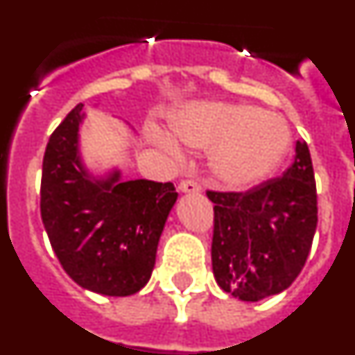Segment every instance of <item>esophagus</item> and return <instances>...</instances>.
<instances>
[{"label":"esophagus","instance_id":"34e87169","mask_svg":"<svg viewBox=\"0 0 355 355\" xmlns=\"http://www.w3.org/2000/svg\"><path fill=\"white\" fill-rule=\"evenodd\" d=\"M178 188H180V192H183V193H200L202 192V187H200V184L193 180H183Z\"/></svg>","mask_w":355,"mask_h":355}]
</instances>
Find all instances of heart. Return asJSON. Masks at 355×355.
Returning <instances> with one entry per match:
<instances>
[{
  "instance_id": "heart-1",
  "label": "heart",
  "mask_w": 355,
  "mask_h": 355,
  "mask_svg": "<svg viewBox=\"0 0 355 355\" xmlns=\"http://www.w3.org/2000/svg\"><path fill=\"white\" fill-rule=\"evenodd\" d=\"M168 124L175 139L187 146L211 147L209 171L216 183L231 190H245L265 181L290 147L286 121L249 105L190 103L174 110ZM153 139L165 149H178L162 131H155Z\"/></svg>"
}]
</instances>
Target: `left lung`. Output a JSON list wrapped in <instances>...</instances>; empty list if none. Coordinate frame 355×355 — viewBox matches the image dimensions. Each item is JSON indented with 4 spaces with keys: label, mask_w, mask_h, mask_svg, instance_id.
<instances>
[{
    "label": "left lung",
    "mask_w": 355,
    "mask_h": 355,
    "mask_svg": "<svg viewBox=\"0 0 355 355\" xmlns=\"http://www.w3.org/2000/svg\"><path fill=\"white\" fill-rule=\"evenodd\" d=\"M215 211L216 284L245 302L277 295L306 265L318 222L315 172L306 142L291 167L247 192H206Z\"/></svg>",
    "instance_id": "obj_1"
}]
</instances>
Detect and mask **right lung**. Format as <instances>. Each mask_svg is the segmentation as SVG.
I'll use <instances>...</instances> for the list:
<instances>
[{
    "mask_svg": "<svg viewBox=\"0 0 355 355\" xmlns=\"http://www.w3.org/2000/svg\"><path fill=\"white\" fill-rule=\"evenodd\" d=\"M83 105L49 137L42 162L40 215L56 258L85 290L128 297L150 279L156 249L178 192L172 183L96 178L80 156Z\"/></svg>",
    "mask_w": 355,
    "mask_h": 355,
    "instance_id": "add662e5",
    "label": "right lung"
}]
</instances>
